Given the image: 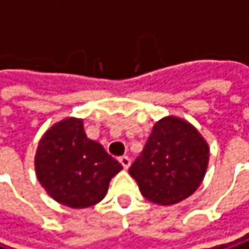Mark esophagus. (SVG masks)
<instances>
[{"mask_svg":"<svg viewBox=\"0 0 249 249\" xmlns=\"http://www.w3.org/2000/svg\"><path fill=\"white\" fill-rule=\"evenodd\" d=\"M120 163L123 164V167L128 168L131 166V159L128 156H121L120 157Z\"/></svg>","mask_w":249,"mask_h":249,"instance_id":"1","label":"esophagus"}]
</instances>
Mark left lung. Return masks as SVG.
<instances>
[{"instance_id": "obj_1", "label": "left lung", "mask_w": 249, "mask_h": 249, "mask_svg": "<svg viewBox=\"0 0 249 249\" xmlns=\"http://www.w3.org/2000/svg\"><path fill=\"white\" fill-rule=\"evenodd\" d=\"M209 163V145L188 121L168 115L153 125L141 155L129 167L146 199L170 206L199 188Z\"/></svg>"}]
</instances>
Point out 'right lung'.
I'll return each instance as SVG.
<instances>
[{"instance_id": "1", "label": "right lung", "mask_w": 249, "mask_h": 249, "mask_svg": "<svg viewBox=\"0 0 249 249\" xmlns=\"http://www.w3.org/2000/svg\"><path fill=\"white\" fill-rule=\"evenodd\" d=\"M35 168L53 199L83 209L103 199L123 166L86 136L82 118L68 117L50 126L38 141Z\"/></svg>"}]
</instances>
